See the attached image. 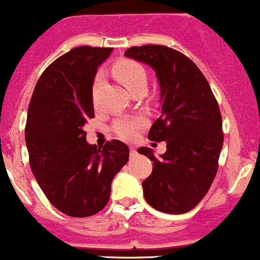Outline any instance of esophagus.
Wrapping results in <instances>:
<instances>
[{
  "label": "esophagus",
  "mask_w": 260,
  "mask_h": 260,
  "mask_svg": "<svg viewBox=\"0 0 260 260\" xmlns=\"http://www.w3.org/2000/svg\"><path fill=\"white\" fill-rule=\"evenodd\" d=\"M130 155L135 156L136 155V149L134 146H130Z\"/></svg>",
  "instance_id": "esophagus-1"
}]
</instances>
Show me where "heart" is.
<instances>
[{
	"instance_id": "obj_1",
	"label": "heart",
	"mask_w": 260,
	"mask_h": 260,
	"mask_svg": "<svg viewBox=\"0 0 260 260\" xmlns=\"http://www.w3.org/2000/svg\"><path fill=\"white\" fill-rule=\"evenodd\" d=\"M114 74L131 93L140 87L146 86L145 71L138 61L131 60V59H122V60L117 61L114 66ZM102 83H104V76H102V73H100L97 74L93 83L94 96L101 88ZM145 124L146 120L143 116L121 117L114 122L112 130L119 138L124 139V140H133L138 135V131L145 126Z\"/></svg>"
}]
</instances>
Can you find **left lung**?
<instances>
[{
	"instance_id": "8db88e82",
	"label": "left lung",
	"mask_w": 260,
	"mask_h": 260,
	"mask_svg": "<svg viewBox=\"0 0 260 260\" xmlns=\"http://www.w3.org/2000/svg\"><path fill=\"white\" fill-rule=\"evenodd\" d=\"M125 56L154 69L160 89L161 115L148 138L166 141L167 151L140 154L153 160L143 182L146 202L166 214H184L205 197L217 173L223 144L222 120L211 87L199 67L184 54L164 45L133 46Z\"/></svg>"
}]
</instances>
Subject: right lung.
I'll return each instance as SVG.
<instances>
[{
	"label": "right lung",
	"mask_w": 260,
	"mask_h": 260,
	"mask_svg": "<svg viewBox=\"0 0 260 260\" xmlns=\"http://www.w3.org/2000/svg\"><path fill=\"white\" fill-rule=\"evenodd\" d=\"M111 51L78 46L59 56L40 76L27 110L25 141L32 174L50 204L72 217L101 211L112 179L129 160L126 144L112 140L97 148L87 143L84 131L94 117L97 69Z\"/></svg>",
	"instance_id": "add662e5"
}]
</instances>
